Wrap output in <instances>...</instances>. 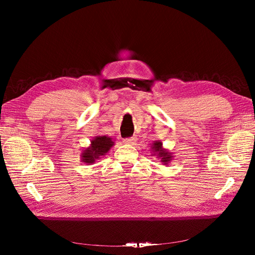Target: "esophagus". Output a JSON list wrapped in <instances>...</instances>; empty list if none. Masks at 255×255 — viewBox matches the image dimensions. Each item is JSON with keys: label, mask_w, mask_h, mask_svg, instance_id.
<instances>
[{"label": "esophagus", "mask_w": 255, "mask_h": 255, "mask_svg": "<svg viewBox=\"0 0 255 255\" xmlns=\"http://www.w3.org/2000/svg\"><path fill=\"white\" fill-rule=\"evenodd\" d=\"M123 142H125L126 144H133L136 142V138L134 137H130V138H126L125 140H123Z\"/></svg>", "instance_id": "34e87169"}]
</instances>
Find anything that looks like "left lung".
<instances>
[{
    "instance_id": "left-lung-1",
    "label": "left lung",
    "mask_w": 255,
    "mask_h": 255,
    "mask_svg": "<svg viewBox=\"0 0 255 255\" xmlns=\"http://www.w3.org/2000/svg\"><path fill=\"white\" fill-rule=\"evenodd\" d=\"M151 149L153 152L152 155L159 158L161 164L169 165V163H170L173 158L172 153L163 148V142L161 141H154L151 145Z\"/></svg>"
}]
</instances>
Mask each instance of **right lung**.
Listing matches in <instances>:
<instances>
[{"label":"right lung","mask_w":255,"mask_h":255,"mask_svg":"<svg viewBox=\"0 0 255 255\" xmlns=\"http://www.w3.org/2000/svg\"><path fill=\"white\" fill-rule=\"evenodd\" d=\"M115 140L109 136H96L94 139H91L89 146L84 148L81 153V159L84 164L92 165L97 159H100L103 155L109 152L113 145L115 144Z\"/></svg>","instance_id":"1"}]
</instances>
